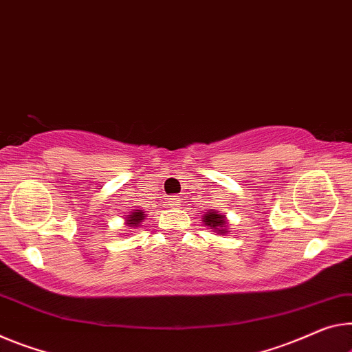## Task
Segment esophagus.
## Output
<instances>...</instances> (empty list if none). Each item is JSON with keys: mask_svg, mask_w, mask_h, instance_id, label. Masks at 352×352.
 Returning <instances> with one entry per match:
<instances>
[{"mask_svg": "<svg viewBox=\"0 0 352 352\" xmlns=\"http://www.w3.org/2000/svg\"><path fill=\"white\" fill-rule=\"evenodd\" d=\"M168 204L173 208H177L181 204V197H170L168 198Z\"/></svg>", "mask_w": 352, "mask_h": 352, "instance_id": "34e87169", "label": "esophagus"}]
</instances>
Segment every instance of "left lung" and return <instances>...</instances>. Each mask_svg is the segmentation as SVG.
<instances>
[{"mask_svg": "<svg viewBox=\"0 0 352 352\" xmlns=\"http://www.w3.org/2000/svg\"><path fill=\"white\" fill-rule=\"evenodd\" d=\"M203 221L206 226H210V230H215L220 234H225L226 232V219L225 215H221L217 210H209L203 215Z\"/></svg>", "mask_w": 352, "mask_h": 352, "instance_id": "8db88e82", "label": "left lung"}]
</instances>
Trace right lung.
<instances>
[{
	"label": "right lung",
	"instance_id": "obj_1",
	"mask_svg": "<svg viewBox=\"0 0 352 352\" xmlns=\"http://www.w3.org/2000/svg\"><path fill=\"white\" fill-rule=\"evenodd\" d=\"M144 220V212L143 210H135V212H132L131 215H129L127 220H126V225L131 226V228H137V226L142 223V221Z\"/></svg>",
	"mask_w": 352,
	"mask_h": 352
}]
</instances>
